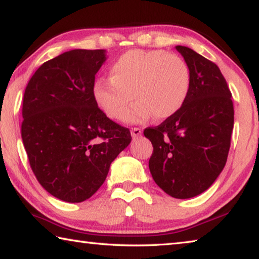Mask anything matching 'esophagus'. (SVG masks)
<instances>
[{
  "mask_svg": "<svg viewBox=\"0 0 259 259\" xmlns=\"http://www.w3.org/2000/svg\"><path fill=\"white\" fill-rule=\"evenodd\" d=\"M140 135H142V129H140V128H133V129H131V136H133L134 138L139 137Z\"/></svg>",
  "mask_w": 259,
  "mask_h": 259,
  "instance_id": "obj_1",
  "label": "esophagus"
}]
</instances>
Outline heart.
<instances>
[{"mask_svg":"<svg viewBox=\"0 0 259 259\" xmlns=\"http://www.w3.org/2000/svg\"><path fill=\"white\" fill-rule=\"evenodd\" d=\"M191 72L178 55L162 50H130L111 67V77H98L93 94L98 106L112 119H121L135 97L139 102L124 113L126 122L152 116L164 120L176 114L190 93Z\"/></svg>","mask_w":259,"mask_h":259,"instance_id":"1","label":"heart"}]
</instances>
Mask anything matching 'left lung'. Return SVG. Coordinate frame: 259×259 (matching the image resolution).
<instances>
[{
  "mask_svg": "<svg viewBox=\"0 0 259 259\" xmlns=\"http://www.w3.org/2000/svg\"><path fill=\"white\" fill-rule=\"evenodd\" d=\"M176 50L190 67V93L176 114L144 135L153 145L148 166L157 186L172 198L190 199L207 191L224 169L234 109L217 65L187 47Z\"/></svg>",
  "mask_w": 259,
  "mask_h": 259,
  "instance_id": "8db88e82",
  "label": "left lung"
}]
</instances>
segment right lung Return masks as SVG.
Here are the masks:
<instances>
[{
	"label": "right lung",
	"instance_id": "1",
	"mask_svg": "<svg viewBox=\"0 0 259 259\" xmlns=\"http://www.w3.org/2000/svg\"><path fill=\"white\" fill-rule=\"evenodd\" d=\"M105 50L75 49L42 64L23 102L21 138L35 177L65 202L93 196L129 145V129L109 120L94 98Z\"/></svg>",
	"mask_w": 259,
	"mask_h": 259
}]
</instances>
